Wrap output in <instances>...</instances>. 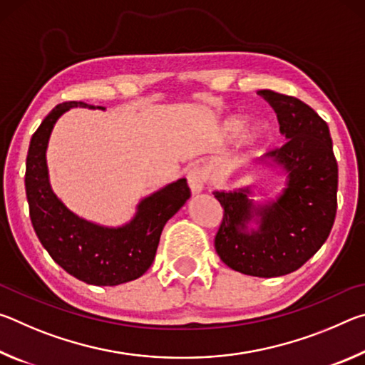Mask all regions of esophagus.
Masks as SVG:
<instances>
[{"label":"esophagus","instance_id":"1","mask_svg":"<svg viewBox=\"0 0 365 365\" xmlns=\"http://www.w3.org/2000/svg\"><path fill=\"white\" fill-rule=\"evenodd\" d=\"M187 180L190 185V190L193 191V193H201V191L206 188L207 175L205 169L200 168V165H193V168H190L187 172Z\"/></svg>","mask_w":365,"mask_h":365}]
</instances>
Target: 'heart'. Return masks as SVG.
I'll return each mask as SVG.
<instances>
[{"instance_id":"heart-1","label":"heart","mask_w":365,"mask_h":365,"mask_svg":"<svg viewBox=\"0 0 365 365\" xmlns=\"http://www.w3.org/2000/svg\"><path fill=\"white\" fill-rule=\"evenodd\" d=\"M242 125H243V122L240 120V119H232V120H228L227 128L230 132H238L240 128H242ZM248 137H250V140H257L259 137H261V130H259L257 127H255V128H252V130H250Z\"/></svg>"}]
</instances>
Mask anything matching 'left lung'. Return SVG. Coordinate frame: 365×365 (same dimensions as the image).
Wrapping results in <instances>:
<instances>
[{"instance_id": "obj_1", "label": "left lung", "mask_w": 365, "mask_h": 365, "mask_svg": "<svg viewBox=\"0 0 365 365\" xmlns=\"http://www.w3.org/2000/svg\"><path fill=\"white\" fill-rule=\"evenodd\" d=\"M272 108L288 138L267 153L288 174L287 188L275 202L256 209L250 190L215 191L224 217L214 246L228 267L252 277H280L294 272L329 238L336 215L338 164L327 122L294 96L257 91ZM262 225L248 234L252 212Z\"/></svg>"}]
</instances>
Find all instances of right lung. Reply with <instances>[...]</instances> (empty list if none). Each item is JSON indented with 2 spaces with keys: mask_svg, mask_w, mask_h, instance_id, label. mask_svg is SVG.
<instances>
[{
  "mask_svg": "<svg viewBox=\"0 0 365 365\" xmlns=\"http://www.w3.org/2000/svg\"><path fill=\"white\" fill-rule=\"evenodd\" d=\"M77 106L95 108L82 101L58 104L30 140L26 165L30 220L43 248L67 274L90 285H120L138 279L151 267L165 222L187 202L190 188L187 178H180L145 197L135 219L119 228L77 217L53 193L46 168V146L54 122Z\"/></svg>",
  "mask_w": 365,
  "mask_h": 365,
  "instance_id": "1",
  "label": "right lung"
}]
</instances>
